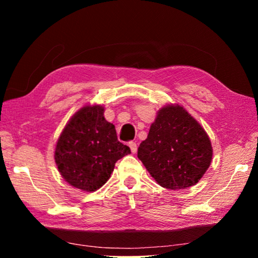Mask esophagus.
<instances>
[{
    "label": "esophagus",
    "mask_w": 258,
    "mask_h": 258,
    "mask_svg": "<svg viewBox=\"0 0 258 258\" xmlns=\"http://www.w3.org/2000/svg\"><path fill=\"white\" fill-rule=\"evenodd\" d=\"M128 146L131 148V151H132V154H135V152H137V150H138L137 143L133 142V141H131V142H128Z\"/></svg>",
    "instance_id": "esophagus-1"
}]
</instances>
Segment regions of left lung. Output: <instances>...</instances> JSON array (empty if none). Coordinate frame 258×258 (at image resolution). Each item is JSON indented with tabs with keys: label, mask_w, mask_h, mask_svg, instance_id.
<instances>
[{
	"label": "left lung",
	"mask_w": 258,
	"mask_h": 258,
	"mask_svg": "<svg viewBox=\"0 0 258 258\" xmlns=\"http://www.w3.org/2000/svg\"><path fill=\"white\" fill-rule=\"evenodd\" d=\"M138 157L160 186L186 189L204 176L211 165L213 148L207 133L178 104L160 109Z\"/></svg>",
	"instance_id": "left-lung-1"
}]
</instances>
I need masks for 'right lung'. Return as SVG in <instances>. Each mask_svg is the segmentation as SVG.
<instances>
[{"instance_id":"obj_1","label":"right lung","mask_w":258,"mask_h":258,"mask_svg":"<svg viewBox=\"0 0 258 258\" xmlns=\"http://www.w3.org/2000/svg\"><path fill=\"white\" fill-rule=\"evenodd\" d=\"M103 112L99 104L81 108L64 126L55 146L54 160L61 176L82 191L100 189L110 177L116 161L131 154Z\"/></svg>"}]
</instances>
